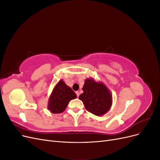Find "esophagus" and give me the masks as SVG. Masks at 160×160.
Returning <instances> with one entry per match:
<instances>
[{"mask_svg":"<svg viewBox=\"0 0 160 160\" xmlns=\"http://www.w3.org/2000/svg\"><path fill=\"white\" fill-rule=\"evenodd\" d=\"M75 93L77 94V97H79V94H80V93H79V91H76V92H75Z\"/></svg>","mask_w":160,"mask_h":160,"instance_id":"34e87169","label":"esophagus"}]
</instances>
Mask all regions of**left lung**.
Masks as SVG:
<instances>
[{
  "label": "left lung",
  "mask_w": 160,
  "mask_h": 160,
  "mask_svg": "<svg viewBox=\"0 0 160 160\" xmlns=\"http://www.w3.org/2000/svg\"><path fill=\"white\" fill-rule=\"evenodd\" d=\"M82 89L83 93L79 95V98L90 113L101 116L110 109L112 104V95L102 82H96L93 79H87Z\"/></svg>",
  "instance_id": "left-lung-1"
}]
</instances>
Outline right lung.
Instances as JSON below:
<instances>
[{"mask_svg":"<svg viewBox=\"0 0 160 160\" xmlns=\"http://www.w3.org/2000/svg\"><path fill=\"white\" fill-rule=\"evenodd\" d=\"M75 98L77 95L75 92L61 79L52 91L47 108L52 113H61L65 110L69 101Z\"/></svg>","mask_w":160,"mask_h":160,"instance_id":"1","label":"right lung"}]
</instances>
